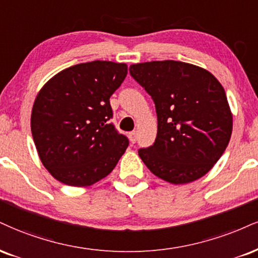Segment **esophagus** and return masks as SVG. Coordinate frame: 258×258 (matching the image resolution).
<instances>
[{
    "label": "esophagus",
    "mask_w": 258,
    "mask_h": 258,
    "mask_svg": "<svg viewBox=\"0 0 258 258\" xmlns=\"http://www.w3.org/2000/svg\"><path fill=\"white\" fill-rule=\"evenodd\" d=\"M128 138H130V142L131 143H136V141H137V135H136V132H130L128 133Z\"/></svg>",
    "instance_id": "1"
}]
</instances>
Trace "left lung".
Here are the masks:
<instances>
[{"instance_id": "obj_1", "label": "left lung", "mask_w": 258, "mask_h": 258, "mask_svg": "<svg viewBox=\"0 0 258 258\" xmlns=\"http://www.w3.org/2000/svg\"><path fill=\"white\" fill-rule=\"evenodd\" d=\"M130 73L156 108V139L138 150L145 166L175 185L207 174L227 148L233 125L219 80L204 68L173 60L131 64Z\"/></svg>"}]
</instances>
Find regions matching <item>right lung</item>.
Returning a JSON list of instances; mask_svg holds the SVG:
<instances>
[{
	"mask_svg": "<svg viewBox=\"0 0 258 258\" xmlns=\"http://www.w3.org/2000/svg\"><path fill=\"white\" fill-rule=\"evenodd\" d=\"M127 64L92 61L61 71L40 89L31 132L49 173L70 186H90L107 176L128 147L109 120V98Z\"/></svg>",
	"mask_w": 258,
	"mask_h": 258,
	"instance_id": "1",
	"label": "right lung"
}]
</instances>
